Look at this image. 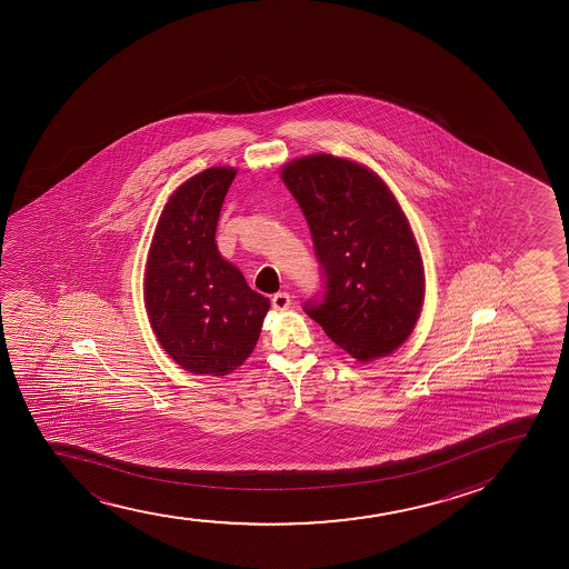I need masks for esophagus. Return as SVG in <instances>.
<instances>
[{
    "mask_svg": "<svg viewBox=\"0 0 569 569\" xmlns=\"http://www.w3.org/2000/svg\"><path fill=\"white\" fill-rule=\"evenodd\" d=\"M290 303H292V300H290L288 292H277V295L271 298V306H273V309H279V311H284V309L290 308Z\"/></svg>",
    "mask_w": 569,
    "mask_h": 569,
    "instance_id": "obj_1",
    "label": "esophagus"
}]
</instances>
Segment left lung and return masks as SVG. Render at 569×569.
<instances>
[{
	"label": "left lung",
	"instance_id": "left-lung-1",
	"mask_svg": "<svg viewBox=\"0 0 569 569\" xmlns=\"http://www.w3.org/2000/svg\"><path fill=\"white\" fill-rule=\"evenodd\" d=\"M282 182L308 220L325 277L306 313L360 362L392 353L418 322L425 273L391 190L365 164L328 153L284 164Z\"/></svg>",
	"mask_w": 569,
	"mask_h": 569
}]
</instances>
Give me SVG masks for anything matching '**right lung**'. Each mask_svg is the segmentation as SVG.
I'll return each instance as SVG.
<instances>
[{
	"label": "right lung",
	"mask_w": 569,
	"mask_h": 569,
	"mask_svg": "<svg viewBox=\"0 0 569 569\" xmlns=\"http://www.w3.org/2000/svg\"><path fill=\"white\" fill-rule=\"evenodd\" d=\"M236 174L212 167L186 180L164 204L146 263V311L157 340L197 376H226L249 359L271 306L216 247Z\"/></svg>",
	"instance_id": "1"
}]
</instances>
